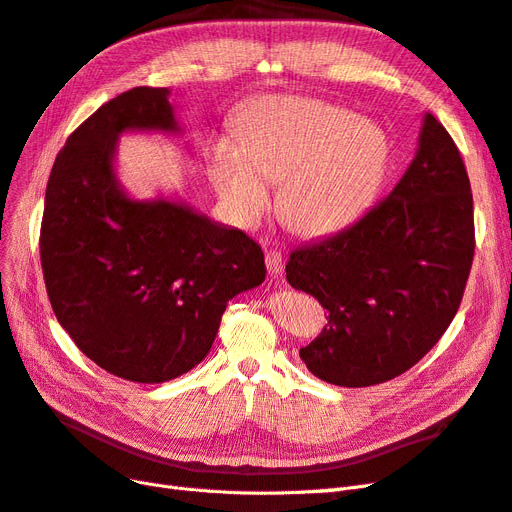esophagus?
<instances>
[{"instance_id": "34e87169", "label": "esophagus", "mask_w": 512, "mask_h": 512, "mask_svg": "<svg viewBox=\"0 0 512 512\" xmlns=\"http://www.w3.org/2000/svg\"><path fill=\"white\" fill-rule=\"evenodd\" d=\"M265 260H267V269H269L271 275H280V273H282L284 258H282V252H280V250H267Z\"/></svg>"}]
</instances>
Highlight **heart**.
Returning a JSON list of instances; mask_svg holds the SVG:
<instances>
[{"label": "heart", "instance_id": "obj_1", "mask_svg": "<svg viewBox=\"0 0 512 512\" xmlns=\"http://www.w3.org/2000/svg\"><path fill=\"white\" fill-rule=\"evenodd\" d=\"M389 160L384 132L344 108L305 98L260 102L241 128V147L222 138L211 177L241 224L271 203L282 183L280 213L299 235H324L354 220L374 198Z\"/></svg>", "mask_w": 512, "mask_h": 512}]
</instances>
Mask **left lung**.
Wrapping results in <instances>:
<instances>
[{
  "instance_id": "1",
  "label": "left lung",
  "mask_w": 512,
  "mask_h": 512,
  "mask_svg": "<svg viewBox=\"0 0 512 512\" xmlns=\"http://www.w3.org/2000/svg\"><path fill=\"white\" fill-rule=\"evenodd\" d=\"M474 245L466 164L427 113L416 158L391 194L337 235L290 252L288 284L329 314L299 350L301 361L316 378L348 389L404 374L453 322Z\"/></svg>"
}]
</instances>
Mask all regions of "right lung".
<instances>
[{"instance_id":"1","label":"right lung","mask_w":512,"mask_h":512,"mask_svg":"<svg viewBox=\"0 0 512 512\" xmlns=\"http://www.w3.org/2000/svg\"><path fill=\"white\" fill-rule=\"evenodd\" d=\"M134 128L177 130L166 87H134L68 136L46 183L40 262L79 350L117 378L158 384L205 359L226 303L265 282L267 267L243 230L119 190L113 149Z\"/></svg>"}]
</instances>
